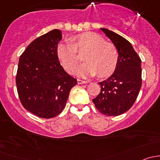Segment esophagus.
<instances>
[{
	"label": "esophagus",
	"instance_id": "esophagus-1",
	"mask_svg": "<svg viewBox=\"0 0 160 160\" xmlns=\"http://www.w3.org/2000/svg\"><path fill=\"white\" fill-rule=\"evenodd\" d=\"M77 83H78L79 84H83V83H89V81H87V80H80V79H78V80H77Z\"/></svg>",
	"mask_w": 160,
	"mask_h": 160
}]
</instances>
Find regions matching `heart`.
Returning <instances> with one entry per match:
<instances>
[{
	"instance_id": "heart-1",
	"label": "heart",
	"mask_w": 160,
	"mask_h": 160,
	"mask_svg": "<svg viewBox=\"0 0 160 160\" xmlns=\"http://www.w3.org/2000/svg\"><path fill=\"white\" fill-rule=\"evenodd\" d=\"M71 42L60 43L57 56L67 72L72 73L79 65L77 52H86L84 63L78 71L80 76L107 77L115 70L118 62V51L113 43L106 42L101 35L93 32H84L70 38Z\"/></svg>"
}]
</instances>
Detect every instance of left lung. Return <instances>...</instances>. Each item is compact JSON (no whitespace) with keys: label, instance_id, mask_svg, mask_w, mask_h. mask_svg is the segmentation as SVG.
Instances as JSON below:
<instances>
[{"label":"left lung","instance_id":"obj_1","mask_svg":"<svg viewBox=\"0 0 160 160\" xmlns=\"http://www.w3.org/2000/svg\"><path fill=\"white\" fill-rule=\"evenodd\" d=\"M118 51V62L114 73L101 84V92L93 99L101 114L117 116L126 112L135 103L142 86L141 59L132 44L114 32L101 28Z\"/></svg>","mask_w":160,"mask_h":160}]
</instances>
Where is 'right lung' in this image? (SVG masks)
Segmentation results:
<instances>
[{"mask_svg": "<svg viewBox=\"0 0 160 160\" xmlns=\"http://www.w3.org/2000/svg\"><path fill=\"white\" fill-rule=\"evenodd\" d=\"M61 31L53 29L28 45L19 58L16 86L21 103L39 118H51L65 108L70 90L77 84L57 56Z\"/></svg>", "mask_w": 160, "mask_h": 160, "instance_id": "obj_1", "label": "right lung"}]
</instances>
